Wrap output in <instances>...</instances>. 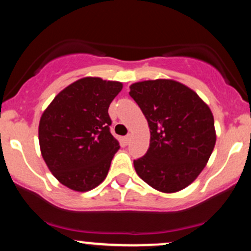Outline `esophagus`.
Returning <instances> with one entry per match:
<instances>
[{
    "label": "esophagus",
    "mask_w": 251,
    "mask_h": 251,
    "mask_svg": "<svg viewBox=\"0 0 251 251\" xmlns=\"http://www.w3.org/2000/svg\"><path fill=\"white\" fill-rule=\"evenodd\" d=\"M129 142H131V135H129V134L125 135V137H124V143L127 145V144H129Z\"/></svg>",
    "instance_id": "34e87169"
}]
</instances>
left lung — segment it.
Here are the masks:
<instances>
[{
  "label": "left lung",
  "mask_w": 251,
  "mask_h": 251,
  "mask_svg": "<svg viewBox=\"0 0 251 251\" xmlns=\"http://www.w3.org/2000/svg\"><path fill=\"white\" fill-rule=\"evenodd\" d=\"M129 96L148 119L150 148L134 160L138 176L158 191L177 192L190 185L214 151V116L196 92L174 80L129 86Z\"/></svg>",
  "instance_id": "1"
}]
</instances>
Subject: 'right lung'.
Returning <instances> with one entry per match:
<instances>
[{"label":"right lung","instance_id":"1","mask_svg":"<svg viewBox=\"0 0 251 251\" xmlns=\"http://www.w3.org/2000/svg\"><path fill=\"white\" fill-rule=\"evenodd\" d=\"M123 83L82 77L54 98L39 125L41 153L60 183L74 191L94 189L108 174L119 143L109 132L108 107Z\"/></svg>","mask_w":251,"mask_h":251}]
</instances>
